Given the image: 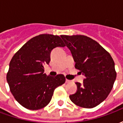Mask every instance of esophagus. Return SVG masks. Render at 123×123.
Returning a JSON list of instances; mask_svg holds the SVG:
<instances>
[{
  "instance_id": "1",
  "label": "esophagus",
  "mask_w": 123,
  "mask_h": 123,
  "mask_svg": "<svg viewBox=\"0 0 123 123\" xmlns=\"http://www.w3.org/2000/svg\"><path fill=\"white\" fill-rule=\"evenodd\" d=\"M70 80H66V83H70Z\"/></svg>"
}]
</instances>
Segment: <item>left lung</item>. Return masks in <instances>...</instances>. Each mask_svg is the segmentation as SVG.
I'll return each mask as SVG.
<instances>
[{
	"mask_svg": "<svg viewBox=\"0 0 123 123\" xmlns=\"http://www.w3.org/2000/svg\"><path fill=\"white\" fill-rule=\"evenodd\" d=\"M74 60L75 68L85 76L76 82V92L69 98L84 108L95 107L105 99L117 77L113 59L107 51L90 37L82 35H61Z\"/></svg>",
	"mask_w": 123,
	"mask_h": 123,
	"instance_id": "8db88e82",
	"label": "left lung"
}]
</instances>
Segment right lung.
I'll return each mask as SVG.
<instances>
[{"label":"right lung","mask_w":123,"mask_h":123,"mask_svg":"<svg viewBox=\"0 0 123 123\" xmlns=\"http://www.w3.org/2000/svg\"><path fill=\"white\" fill-rule=\"evenodd\" d=\"M65 44L58 35L41 34L31 38L15 53L6 75L10 92L25 108L38 110L51 101L55 89L65 82L63 74L53 77L44 73L51 52Z\"/></svg>","instance_id":"add662e5"}]
</instances>
